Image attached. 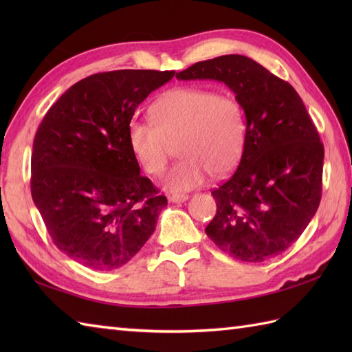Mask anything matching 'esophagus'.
Returning <instances> with one entry per match:
<instances>
[{
    "label": "esophagus",
    "instance_id": "1",
    "mask_svg": "<svg viewBox=\"0 0 352 352\" xmlns=\"http://www.w3.org/2000/svg\"><path fill=\"white\" fill-rule=\"evenodd\" d=\"M189 199V195H186V193H172L169 195V201L170 203H184V201Z\"/></svg>",
    "mask_w": 352,
    "mask_h": 352
}]
</instances>
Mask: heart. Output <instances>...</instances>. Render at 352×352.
I'll use <instances>...</instances> for the list:
<instances>
[{"label": "heart", "instance_id": "1", "mask_svg": "<svg viewBox=\"0 0 352 352\" xmlns=\"http://www.w3.org/2000/svg\"><path fill=\"white\" fill-rule=\"evenodd\" d=\"M149 116L153 124L131 119L126 138L136 160L151 175L164 169L177 142L182 159L162 178L169 190L199 188L208 174L226 175L241 159L246 126L234 96L195 86L175 87L153 104Z\"/></svg>", "mask_w": 352, "mask_h": 352}]
</instances>
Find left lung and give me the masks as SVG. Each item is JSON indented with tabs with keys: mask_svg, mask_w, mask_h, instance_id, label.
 <instances>
[{
	"mask_svg": "<svg viewBox=\"0 0 352 352\" xmlns=\"http://www.w3.org/2000/svg\"><path fill=\"white\" fill-rule=\"evenodd\" d=\"M178 80H216L234 92L246 119L234 174L212 192L207 236L231 257L260 263L296 242L322 195L324 145L301 96L252 58L230 54L192 65Z\"/></svg>",
	"mask_w": 352,
	"mask_h": 352,
	"instance_id": "left-lung-1",
	"label": "left lung"
}]
</instances>
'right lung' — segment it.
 I'll return each instance as SVG.
<instances>
[{
  "instance_id": "right-lung-1",
  "label": "right lung",
  "mask_w": 352,
  "mask_h": 352,
  "mask_svg": "<svg viewBox=\"0 0 352 352\" xmlns=\"http://www.w3.org/2000/svg\"><path fill=\"white\" fill-rule=\"evenodd\" d=\"M174 71L121 69L71 86L37 129L32 197L52 242L95 271L121 267L155 230L168 199L140 175L126 129Z\"/></svg>"
}]
</instances>
